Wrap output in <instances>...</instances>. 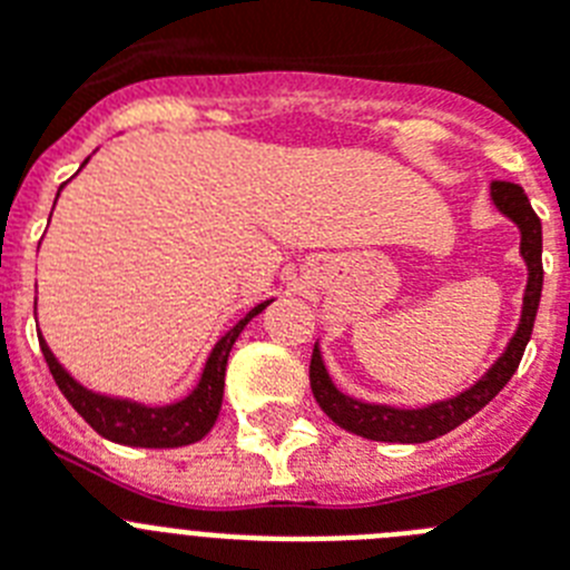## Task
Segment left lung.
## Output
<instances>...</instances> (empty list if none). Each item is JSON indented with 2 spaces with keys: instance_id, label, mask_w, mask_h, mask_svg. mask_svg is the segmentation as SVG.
Segmentation results:
<instances>
[{
  "instance_id": "1",
  "label": "left lung",
  "mask_w": 570,
  "mask_h": 570,
  "mask_svg": "<svg viewBox=\"0 0 570 570\" xmlns=\"http://www.w3.org/2000/svg\"><path fill=\"white\" fill-rule=\"evenodd\" d=\"M491 203L493 208L520 228V256L528 268L520 322H517V331L508 340L500 360L493 362L480 380L468 385L456 396L428 402L422 407H396L385 405V402L356 400V396L340 391L336 382L331 380L328 365L322 360V347L316 342L314 356H311V391H314L322 411L336 425L374 442L420 445V442H431L436 436L448 434V431H454L456 425L471 420L473 414H480L482 407L500 394L502 387L508 385V380L517 374L528 340H531L533 320H537V308H540L542 296V223L540 216L533 214L525 190L520 185L491 183Z\"/></svg>"
}]
</instances>
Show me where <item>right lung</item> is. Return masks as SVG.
Here are the masks:
<instances>
[{
  "mask_svg": "<svg viewBox=\"0 0 570 570\" xmlns=\"http://www.w3.org/2000/svg\"><path fill=\"white\" fill-rule=\"evenodd\" d=\"M88 163L90 156L82 163V168ZM62 188L65 185H59L57 199L59 194H62ZM50 214H53V210H50ZM271 302L274 299L259 302V305L250 308L236 325H230V328L216 340V345L210 347V354L208 360H205L203 374H199L196 385L190 387L183 400L165 402V405H148V402L130 400V396L99 394L94 387L82 385V382L57 360V354H53L48 342H45L42 331H39V345H42L45 362H48L50 374L57 380L65 400L73 405V411H77L99 436L130 448H183L190 445V442H199L208 434L210 428H214L216 416H219V407H223L225 367H228L230 347L239 340L245 325L268 308Z\"/></svg>",
  "mask_w": 570,
  "mask_h": 570,
  "instance_id": "obj_1",
  "label": "right lung"
}]
</instances>
